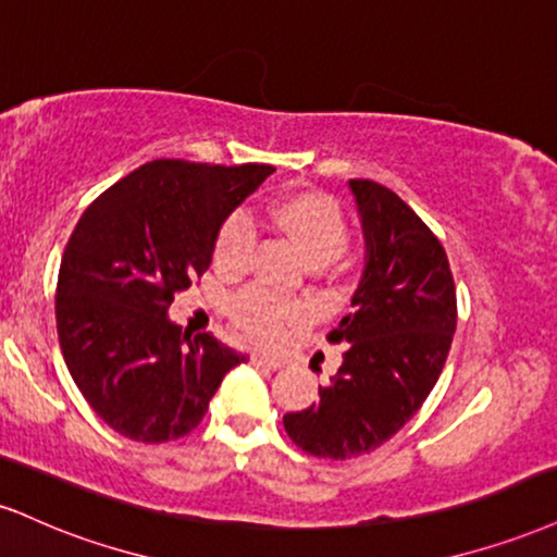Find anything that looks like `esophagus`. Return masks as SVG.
<instances>
[{
    "mask_svg": "<svg viewBox=\"0 0 557 557\" xmlns=\"http://www.w3.org/2000/svg\"><path fill=\"white\" fill-rule=\"evenodd\" d=\"M251 363L257 368H267V371H277V368H283L280 360H274V358H270V355H261V352L251 355Z\"/></svg>",
    "mask_w": 557,
    "mask_h": 557,
    "instance_id": "esophagus-1",
    "label": "esophagus"
}]
</instances>
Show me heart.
<instances>
[{"label":"heart","instance_id":"obj_1","mask_svg":"<svg viewBox=\"0 0 557 557\" xmlns=\"http://www.w3.org/2000/svg\"><path fill=\"white\" fill-rule=\"evenodd\" d=\"M270 223L304 251L313 264H326L345 251L350 240V223L345 210L330 194L300 189L277 197L270 205ZM257 233L246 214H231L220 225L212 246V261L223 274H244L249 270ZM231 319L251 343L274 345L293 324L306 319V308L298 300L274 296L264 287H246L227 306Z\"/></svg>","mask_w":557,"mask_h":557}]
</instances>
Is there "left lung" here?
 <instances>
[{
	"instance_id": "obj_1",
	"label": "left lung",
	"mask_w": 557,
	"mask_h": 557,
	"mask_svg": "<svg viewBox=\"0 0 557 557\" xmlns=\"http://www.w3.org/2000/svg\"><path fill=\"white\" fill-rule=\"evenodd\" d=\"M350 189L368 261L352 311L326 334L345 360L319 401L283 418L293 444L319 459L386 444L423 407L457 330V287L435 233L376 181L352 178Z\"/></svg>"
}]
</instances>
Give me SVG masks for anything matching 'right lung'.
Segmentation results:
<instances>
[{"label":"right lung","instance_id":"obj_1","mask_svg":"<svg viewBox=\"0 0 557 557\" xmlns=\"http://www.w3.org/2000/svg\"><path fill=\"white\" fill-rule=\"evenodd\" d=\"M272 171L152 160L100 194L66 240L53 298L59 347L87 405L124 438L189 435L225 373L246 363L165 313L207 272L223 220Z\"/></svg>","mask_w":557,"mask_h":557}]
</instances>
